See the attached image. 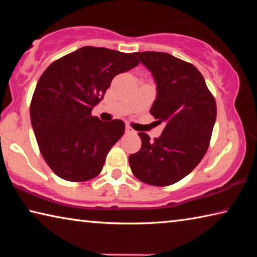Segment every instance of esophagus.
<instances>
[{
  "instance_id": "34e87169",
  "label": "esophagus",
  "mask_w": 257,
  "mask_h": 257,
  "mask_svg": "<svg viewBox=\"0 0 257 257\" xmlns=\"http://www.w3.org/2000/svg\"><path fill=\"white\" fill-rule=\"evenodd\" d=\"M125 133L127 134H136V132L130 127V125H125Z\"/></svg>"
}]
</instances>
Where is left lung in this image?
Listing matches in <instances>:
<instances>
[{"label":"left lung","mask_w":257,"mask_h":257,"mask_svg":"<svg viewBox=\"0 0 257 257\" xmlns=\"http://www.w3.org/2000/svg\"><path fill=\"white\" fill-rule=\"evenodd\" d=\"M135 56L154 77L158 95L150 113L165 127L153 142L138 133L142 147L129 155L130 169L147 185L176 184L206 153L216 119L215 99L191 63L164 52H137Z\"/></svg>","instance_id":"8db88e82"}]
</instances>
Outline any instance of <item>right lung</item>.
I'll return each instance as SVG.
<instances>
[{"instance_id": "right-lung-1", "label": "right lung", "mask_w": 257, "mask_h": 257, "mask_svg": "<svg viewBox=\"0 0 257 257\" xmlns=\"http://www.w3.org/2000/svg\"><path fill=\"white\" fill-rule=\"evenodd\" d=\"M139 64L135 53L84 46L54 61L43 72L30 103V120L47 165L64 180L99 175L124 122L92 115L113 78Z\"/></svg>"}]
</instances>
